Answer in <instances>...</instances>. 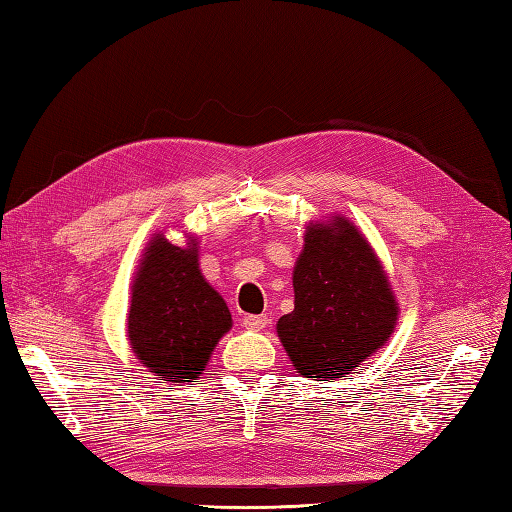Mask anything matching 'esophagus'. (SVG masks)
Here are the masks:
<instances>
[{
    "label": "esophagus",
    "mask_w": 512,
    "mask_h": 512,
    "mask_svg": "<svg viewBox=\"0 0 512 512\" xmlns=\"http://www.w3.org/2000/svg\"><path fill=\"white\" fill-rule=\"evenodd\" d=\"M268 317H264V314H248V317H244V328L246 330H250V332H259V330H264L266 325H268Z\"/></svg>",
    "instance_id": "1"
}]
</instances>
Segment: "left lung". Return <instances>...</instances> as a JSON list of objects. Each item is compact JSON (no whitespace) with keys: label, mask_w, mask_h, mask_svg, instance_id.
<instances>
[{"label":"left lung","mask_w":512,"mask_h":512,"mask_svg":"<svg viewBox=\"0 0 512 512\" xmlns=\"http://www.w3.org/2000/svg\"><path fill=\"white\" fill-rule=\"evenodd\" d=\"M292 288L295 310L277 321V336L303 378L334 383L352 374L396 330L389 275L350 217L306 224Z\"/></svg>","instance_id":"obj_1"}]
</instances>
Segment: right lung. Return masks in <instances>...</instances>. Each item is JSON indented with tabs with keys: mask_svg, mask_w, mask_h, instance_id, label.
I'll use <instances>...</instances> for the list:
<instances>
[{
	"mask_svg": "<svg viewBox=\"0 0 512 512\" xmlns=\"http://www.w3.org/2000/svg\"><path fill=\"white\" fill-rule=\"evenodd\" d=\"M198 237L176 246L158 231L140 257L129 292L127 341L138 363L167 383H195L231 312L200 270Z\"/></svg>",
	"mask_w": 512,
	"mask_h": 512,
	"instance_id": "obj_1",
	"label": "right lung"
}]
</instances>
